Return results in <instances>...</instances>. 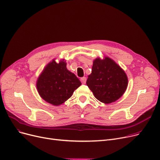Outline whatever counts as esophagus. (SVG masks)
<instances>
[{
    "instance_id": "1",
    "label": "esophagus",
    "mask_w": 160,
    "mask_h": 160,
    "mask_svg": "<svg viewBox=\"0 0 160 160\" xmlns=\"http://www.w3.org/2000/svg\"><path fill=\"white\" fill-rule=\"evenodd\" d=\"M80 81L82 83V84H85L86 82V77H82L80 78Z\"/></svg>"
}]
</instances>
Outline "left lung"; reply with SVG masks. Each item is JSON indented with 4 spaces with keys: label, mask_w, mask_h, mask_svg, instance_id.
I'll list each match as a JSON object with an SVG mask.
<instances>
[{
    "label": "left lung",
    "mask_w": 160,
    "mask_h": 160,
    "mask_svg": "<svg viewBox=\"0 0 160 160\" xmlns=\"http://www.w3.org/2000/svg\"><path fill=\"white\" fill-rule=\"evenodd\" d=\"M86 84L97 99L112 103L119 99L128 85L126 73L116 62L108 57L97 58L93 62L92 73Z\"/></svg>",
    "instance_id": "8db88e82"
}]
</instances>
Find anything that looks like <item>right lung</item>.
I'll use <instances>...</instances> for the list:
<instances>
[{
	"label": "right lung",
	"mask_w": 160,
	"mask_h": 160,
	"mask_svg": "<svg viewBox=\"0 0 160 160\" xmlns=\"http://www.w3.org/2000/svg\"><path fill=\"white\" fill-rule=\"evenodd\" d=\"M82 83L67 68L65 59L57 63L53 59L44 68L37 80V89L41 98L54 106L64 103Z\"/></svg>",
	"instance_id": "add662e5"
}]
</instances>
